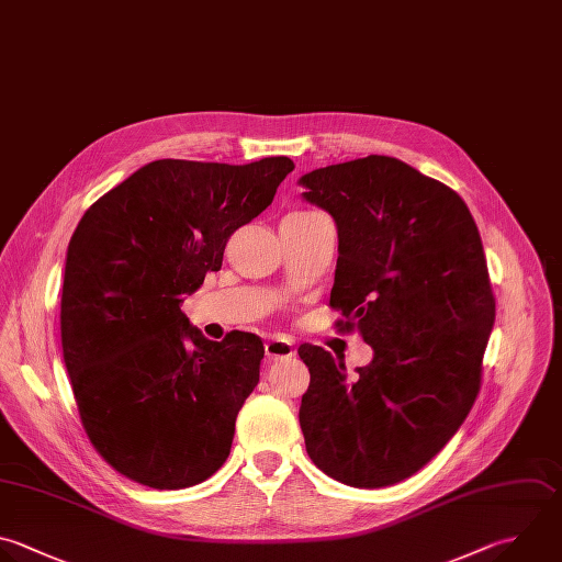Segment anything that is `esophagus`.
<instances>
[{
  "instance_id": "1",
  "label": "esophagus",
  "mask_w": 562,
  "mask_h": 562,
  "mask_svg": "<svg viewBox=\"0 0 562 562\" xmlns=\"http://www.w3.org/2000/svg\"><path fill=\"white\" fill-rule=\"evenodd\" d=\"M266 356L268 360H279V358H290L294 356V347L292 340L285 336H272L266 342Z\"/></svg>"
}]
</instances>
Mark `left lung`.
Here are the masks:
<instances>
[{"mask_svg":"<svg viewBox=\"0 0 562 562\" xmlns=\"http://www.w3.org/2000/svg\"><path fill=\"white\" fill-rule=\"evenodd\" d=\"M299 184L338 231L329 305L373 349L349 375L342 356L299 347L305 448L340 483L393 485L448 443L479 393L494 325L481 237L452 189L397 158L329 165Z\"/></svg>","mask_w":562,"mask_h":562,"instance_id":"obj_1","label":"left lung"}]
</instances>
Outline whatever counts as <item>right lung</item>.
Masks as SVG:
<instances>
[{
	"mask_svg": "<svg viewBox=\"0 0 562 562\" xmlns=\"http://www.w3.org/2000/svg\"><path fill=\"white\" fill-rule=\"evenodd\" d=\"M292 169L285 156L156 160L81 217L64 272V362L90 441L121 474L180 490L231 454L263 342L248 331L209 340L182 303Z\"/></svg>",
	"mask_w": 562,
	"mask_h": 562,
	"instance_id": "right-lung-1",
	"label": "right lung"
}]
</instances>
